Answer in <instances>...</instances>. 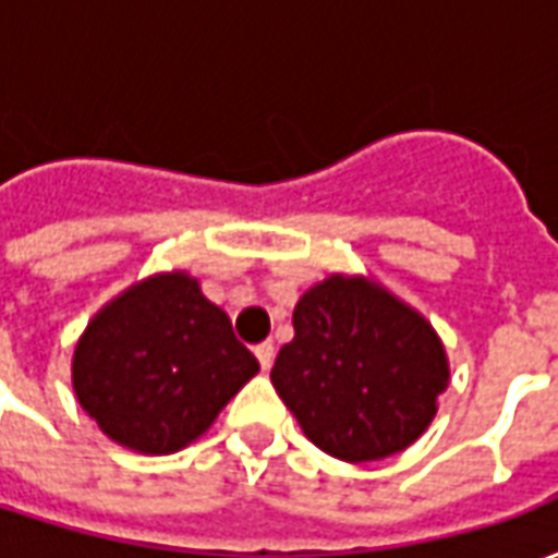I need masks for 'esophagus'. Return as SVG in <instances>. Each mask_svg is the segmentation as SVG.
Instances as JSON below:
<instances>
[{"label": "esophagus", "instance_id": "obj_1", "mask_svg": "<svg viewBox=\"0 0 558 558\" xmlns=\"http://www.w3.org/2000/svg\"><path fill=\"white\" fill-rule=\"evenodd\" d=\"M254 355L259 359V367H263V371H268V367L275 364V343H271V340H263V343H256Z\"/></svg>", "mask_w": 558, "mask_h": 558}]
</instances>
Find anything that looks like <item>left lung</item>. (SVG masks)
I'll list each match as a JSON object with an SVG mask.
<instances>
[{"label": "left lung", "instance_id": "1", "mask_svg": "<svg viewBox=\"0 0 558 558\" xmlns=\"http://www.w3.org/2000/svg\"><path fill=\"white\" fill-rule=\"evenodd\" d=\"M292 326L271 386L326 454L383 460L427 430L448 362L424 316L367 280L335 275L304 292Z\"/></svg>", "mask_w": 558, "mask_h": 558}]
</instances>
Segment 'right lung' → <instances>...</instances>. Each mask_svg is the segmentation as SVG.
<instances>
[{"mask_svg": "<svg viewBox=\"0 0 558 558\" xmlns=\"http://www.w3.org/2000/svg\"><path fill=\"white\" fill-rule=\"evenodd\" d=\"M259 371L230 316L187 275H158L104 307L74 352V391L110 439L172 454Z\"/></svg>", "mask_w": 558, "mask_h": 558, "instance_id": "1", "label": "right lung"}]
</instances>
